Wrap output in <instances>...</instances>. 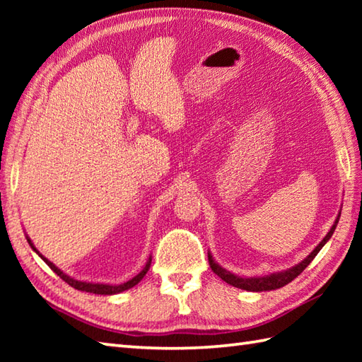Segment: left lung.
Returning <instances> with one entry per match:
<instances>
[{"mask_svg": "<svg viewBox=\"0 0 362 362\" xmlns=\"http://www.w3.org/2000/svg\"><path fill=\"white\" fill-rule=\"evenodd\" d=\"M337 222H339V216H337V219L334 221L333 227L329 228V232L327 233V236L324 238L319 243V245L316 249H314L308 257H306L302 263H298L297 266L288 269V271H283V272H276V274H271V275H266V276H253V279H243V276H238L232 272L226 271V269H222L216 261L213 259V257L209 253V263H210V267L211 271L216 274L218 276H221L222 280H224L226 283L232 284V286L235 288H240V289H245V291H253V292H261V291H272V289H279V288H283L284 284L291 283L292 280L296 279V276H298L300 274H302L306 267H308V264L311 263V261L316 258L317 253L320 252V249L324 247V245L327 244V241L332 238V235L334 233V228L337 226Z\"/></svg>", "mask_w": 362, "mask_h": 362, "instance_id": "1", "label": "left lung"}]
</instances>
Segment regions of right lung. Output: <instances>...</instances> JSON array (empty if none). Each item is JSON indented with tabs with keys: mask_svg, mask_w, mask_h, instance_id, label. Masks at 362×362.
<instances>
[{
	"mask_svg": "<svg viewBox=\"0 0 362 362\" xmlns=\"http://www.w3.org/2000/svg\"><path fill=\"white\" fill-rule=\"evenodd\" d=\"M28 243H29V245L30 247H33L35 252H37V249L34 247V244L30 243V240L28 238ZM38 253V252H37ZM38 257H40L46 264H48L54 272H56L60 279H62L65 283H68L70 284V286H73L74 289H79V291H86V292H93V294H101V296H112V294H118V292H122V291H127V289H130V288H134L135 284H138V281H141L143 280V276L146 275V272L149 271V267H151V258H149V261L148 263H146V266L143 267V271L138 274V275H135L132 280H129V281H126V283H121V284H103V283H87V281H79V280H74V279H71V276H68L66 274H64L62 271H60L59 267H56L54 266L49 259H46L43 255H40V253H38Z\"/></svg>",
	"mask_w": 362,
	"mask_h": 362,
	"instance_id": "add662e5",
	"label": "right lung"
}]
</instances>
